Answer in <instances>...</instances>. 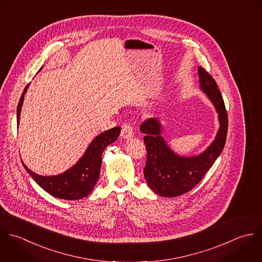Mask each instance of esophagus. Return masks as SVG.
I'll return each mask as SVG.
<instances>
[{
  "label": "esophagus",
  "mask_w": 262,
  "mask_h": 262,
  "mask_svg": "<svg viewBox=\"0 0 262 262\" xmlns=\"http://www.w3.org/2000/svg\"><path fill=\"white\" fill-rule=\"evenodd\" d=\"M134 136V127L129 122L123 123L121 127V137L124 139H128Z\"/></svg>",
  "instance_id": "obj_1"
}]
</instances>
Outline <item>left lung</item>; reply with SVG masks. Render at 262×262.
I'll return each mask as SVG.
<instances>
[{
  "label": "left lung",
  "mask_w": 262,
  "mask_h": 262,
  "mask_svg": "<svg viewBox=\"0 0 262 262\" xmlns=\"http://www.w3.org/2000/svg\"><path fill=\"white\" fill-rule=\"evenodd\" d=\"M200 86L213 103L221 127L213 143L200 155L181 157L174 154L161 137V124L156 118L146 119L140 126L145 134L147 161L144 176L148 186L162 197H177L196 187L222 153L228 134V113L214 78L203 67L198 68Z\"/></svg>",
  "instance_id": "obj_1"
}]
</instances>
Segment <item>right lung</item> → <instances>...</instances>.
<instances>
[{
  "label": "right lung",
  "instance_id": "right-lung-1",
  "mask_svg": "<svg viewBox=\"0 0 262 262\" xmlns=\"http://www.w3.org/2000/svg\"><path fill=\"white\" fill-rule=\"evenodd\" d=\"M27 88L28 84L25 86L17 106V122H19L21 106ZM119 134V126L100 134L91 143L80 160L73 167L59 176H38L28 169L23 162L22 164L35 183L50 195L64 200H78L86 197L94 189L100 176L102 153L108 145L117 140Z\"/></svg>",
  "mask_w": 262,
  "mask_h": 262
}]
</instances>
